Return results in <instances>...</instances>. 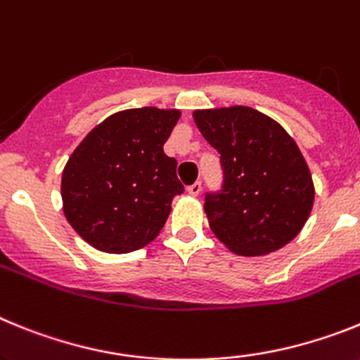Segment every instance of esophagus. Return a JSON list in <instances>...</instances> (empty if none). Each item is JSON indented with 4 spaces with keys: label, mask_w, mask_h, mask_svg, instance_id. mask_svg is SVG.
I'll list each match as a JSON object with an SVG mask.
<instances>
[{
    "label": "esophagus",
    "mask_w": 360,
    "mask_h": 360,
    "mask_svg": "<svg viewBox=\"0 0 360 360\" xmlns=\"http://www.w3.org/2000/svg\"><path fill=\"white\" fill-rule=\"evenodd\" d=\"M186 192H188L190 195H192V198L199 195V193H201V183H199V181H195V183L190 184L188 188H186Z\"/></svg>",
    "instance_id": "1"
}]
</instances>
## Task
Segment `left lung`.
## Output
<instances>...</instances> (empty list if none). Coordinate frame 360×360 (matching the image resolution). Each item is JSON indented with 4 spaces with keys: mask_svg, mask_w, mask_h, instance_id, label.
Listing matches in <instances>:
<instances>
[{
    "mask_svg": "<svg viewBox=\"0 0 360 360\" xmlns=\"http://www.w3.org/2000/svg\"><path fill=\"white\" fill-rule=\"evenodd\" d=\"M219 154L221 193L206 195L215 239L245 257L266 255L299 236L314 208L315 186L304 155L274 117L243 105L193 110Z\"/></svg>",
    "mask_w": 360,
    "mask_h": 360,
    "instance_id": "obj_1",
    "label": "left lung"
}]
</instances>
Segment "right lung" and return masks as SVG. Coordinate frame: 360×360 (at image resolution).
<instances>
[{
  "label": "right lung",
  "mask_w": 360,
  "mask_h": 360,
  "mask_svg": "<svg viewBox=\"0 0 360 360\" xmlns=\"http://www.w3.org/2000/svg\"><path fill=\"white\" fill-rule=\"evenodd\" d=\"M177 108H128L90 130L61 176L63 214L81 239L105 254H128L155 239L172 199L183 193L177 161L162 150Z\"/></svg>",
  "instance_id": "right-lung-1"
}]
</instances>
